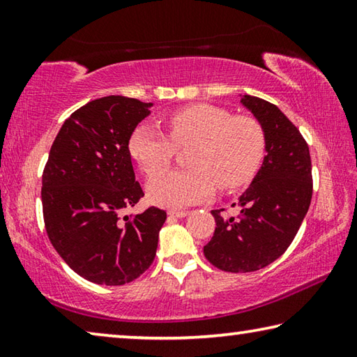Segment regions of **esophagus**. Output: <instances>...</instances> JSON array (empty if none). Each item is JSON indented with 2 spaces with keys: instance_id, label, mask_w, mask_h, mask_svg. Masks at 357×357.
<instances>
[{
  "instance_id": "esophagus-1",
  "label": "esophagus",
  "mask_w": 357,
  "mask_h": 357,
  "mask_svg": "<svg viewBox=\"0 0 357 357\" xmlns=\"http://www.w3.org/2000/svg\"><path fill=\"white\" fill-rule=\"evenodd\" d=\"M187 214V211H176V209H172V211H168V215H172V217H185Z\"/></svg>"
}]
</instances>
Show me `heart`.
Returning <instances> with one entry per match:
<instances>
[{"label": "heart", "instance_id": "heart-1", "mask_svg": "<svg viewBox=\"0 0 357 357\" xmlns=\"http://www.w3.org/2000/svg\"><path fill=\"white\" fill-rule=\"evenodd\" d=\"M168 135L148 124L137 126L129 138V153L148 176L167 170L178 148L195 144L189 164L154 178L149 200L165 208H185L213 197L215 185L233 190L255 176L264 155V132L258 121L233 116L227 108L193 104L168 114Z\"/></svg>", "mask_w": 357, "mask_h": 357}]
</instances>
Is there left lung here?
I'll use <instances>...</instances> for the list:
<instances>
[{"label":"left lung","mask_w":357,"mask_h":357,"mask_svg":"<svg viewBox=\"0 0 357 357\" xmlns=\"http://www.w3.org/2000/svg\"><path fill=\"white\" fill-rule=\"evenodd\" d=\"M241 102L261 124L266 155L249 189L233 203L239 214L213 211L214 236L203 252L225 273H253L275 261L293 243L313 192L309 146L298 128L268 100L244 96Z\"/></svg>","instance_id":"1"}]
</instances>
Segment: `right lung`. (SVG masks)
<instances>
[{"label": "right lung", "mask_w": 357, "mask_h": 357, "mask_svg": "<svg viewBox=\"0 0 357 357\" xmlns=\"http://www.w3.org/2000/svg\"><path fill=\"white\" fill-rule=\"evenodd\" d=\"M151 105L124 96L88 102L64 121L42 174L48 239L72 271L99 285L140 277L154 261L167 220L154 206L121 217L144 195L129 138Z\"/></svg>", "instance_id": "1"}]
</instances>
